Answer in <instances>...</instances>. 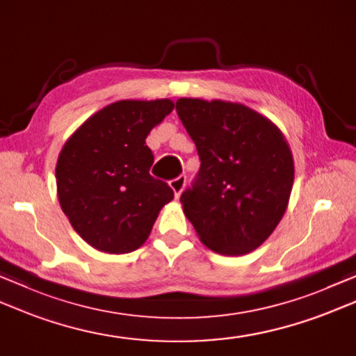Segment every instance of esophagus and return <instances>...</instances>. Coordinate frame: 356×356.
I'll return each instance as SVG.
<instances>
[{"label":"esophagus","instance_id":"esophagus-1","mask_svg":"<svg viewBox=\"0 0 356 356\" xmlns=\"http://www.w3.org/2000/svg\"><path fill=\"white\" fill-rule=\"evenodd\" d=\"M185 185H186V177L185 176H179L176 179H172L170 182V186L172 188V191H174V194H176V197H179L180 194H182Z\"/></svg>","mask_w":356,"mask_h":356}]
</instances>
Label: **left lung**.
Segmentation results:
<instances>
[{
  "instance_id": "8db88e82",
  "label": "left lung",
  "mask_w": 356,
  "mask_h": 356,
  "mask_svg": "<svg viewBox=\"0 0 356 356\" xmlns=\"http://www.w3.org/2000/svg\"><path fill=\"white\" fill-rule=\"evenodd\" d=\"M176 111L200 159L197 177L180 196L185 216L213 252H253L287 210L295 179L287 140L241 103L179 99Z\"/></svg>"
}]
</instances>
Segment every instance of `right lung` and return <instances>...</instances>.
<instances>
[{
	"label": "right lung",
	"instance_id": "right-lung-1",
	"mask_svg": "<svg viewBox=\"0 0 356 356\" xmlns=\"http://www.w3.org/2000/svg\"><path fill=\"white\" fill-rule=\"evenodd\" d=\"M174 109L162 100H120L100 109L63 146L55 177L61 210L90 247L131 253L143 245L174 193L154 179L145 138Z\"/></svg>",
	"mask_w": 356,
	"mask_h": 356
}]
</instances>
